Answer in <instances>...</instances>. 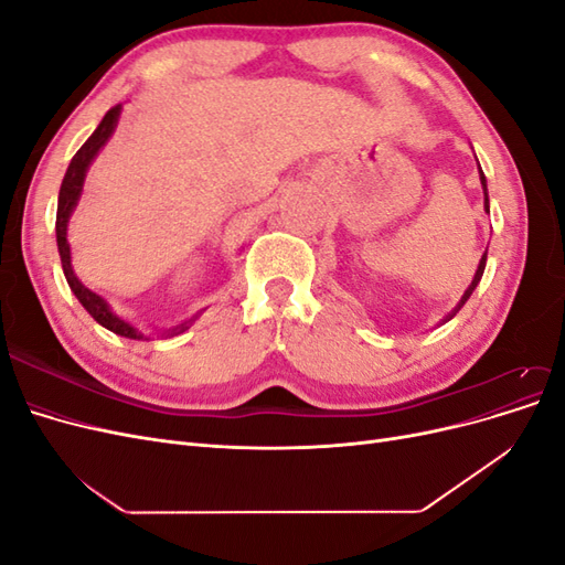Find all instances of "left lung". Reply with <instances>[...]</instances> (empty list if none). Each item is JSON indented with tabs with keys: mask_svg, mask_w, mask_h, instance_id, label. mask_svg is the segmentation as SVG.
<instances>
[{
	"mask_svg": "<svg viewBox=\"0 0 565 565\" xmlns=\"http://www.w3.org/2000/svg\"><path fill=\"white\" fill-rule=\"evenodd\" d=\"M478 177H481V185H483V195H486V202H483V204H486V212L490 214V202H488V183H486V174H483V169H481V164H478ZM486 259H488V249H486V254L481 256V264H478V268H476V276H473L471 285L467 287V292H465V297H461V299H459V303L455 306V311H452V313H450V316H448L446 320H443V322H448L450 318H455V316H457V311H459V309H461V306H465V303H467V299L471 297V292H473V289H476V285H478V282H481V278H483V270H486Z\"/></svg>",
	"mask_w": 565,
	"mask_h": 565,
	"instance_id": "8db88e82",
	"label": "left lung"
}]
</instances>
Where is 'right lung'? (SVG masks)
Returning <instances> with one entry per match:
<instances>
[{
	"label": "right lung",
	"mask_w": 565,
	"mask_h": 565,
	"mask_svg": "<svg viewBox=\"0 0 565 565\" xmlns=\"http://www.w3.org/2000/svg\"><path fill=\"white\" fill-rule=\"evenodd\" d=\"M119 113H122V106H115L110 108L104 119H100V125L94 129V134L89 136L87 141H84V146L75 152V158L71 160V164H67V172L63 177V183H61V193H58V212H56V243H58V254H61V264H63V273H65V280L67 285H71L73 295L79 299V303L84 306V309L89 311V316L98 322L104 324L106 330L119 334V337H127V339H148L136 324H131L129 320H125L122 316H117L110 303L96 295L94 289H89L87 285H84L73 270V264H71V245H67V221H71V214L73 210L77 207V200L82 195V185H84V177H87V169L89 164L94 162V158L98 156V150L104 148L108 143V139L113 136L115 127H117V119H119ZM198 318V316H195ZM195 318H191L188 322H181L177 324V328H169V330H162L160 337H174V334H181L188 330V324H191Z\"/></svg>",
	"instance_id": "obj_1"
}]
</instances>
